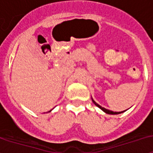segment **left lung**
I'll use <instances>...</instances> for the list:
<instances>
[{
	"mask_svg": "<svg viewBox=\"0 0 153 153\" xmlns=\"http://www.w3.org/2000/svg\"><path fill=\"white\" fill-rule=\"evenodd\" d=\"M91 100H92V102H93L94 104H95V105H97V107H99V108H100V109H102L103 111L105 112L106 114H122V113H123V112H125V111H126V110H125V111H123V112H113V111H111V110H108V109H106V108H103V107H101V106H100V105H98V104H97V102H95V101H94L93 99H92V98H91Z\"/></svg>",
	"mask_w": 153,
	"mask_h": 153,
	"instance_id": "8db88e82",
	"label": "left lung"
}]
</instances>
